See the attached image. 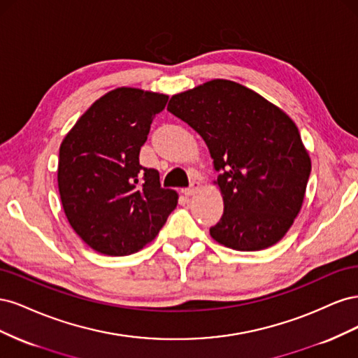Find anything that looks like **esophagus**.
I'll return each mask as SVG.
<instances>
[{
	"label": "esophagus",
	"mask_w": 358,
	"mask_h": 358,
	"mask_svg": "<svg viewBox=\"0 0 358 358\" xmlns=\"http://www.w3.org/2000/svg\"><path fill=\"white\" fill-rule=\"evenodd\" d=\"M200 188H201V185H200V182H197V180H192L191 182V185H189V188H187L185 191V196L187 197H191V196H196V194L200 191Z\"/></svg>",
	"instance_id": "esophagus-1"
}]
</instances>
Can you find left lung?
Instances as JSON below:
<instances>
[{"mask_svg":"<svg viewBox=\"0 0 358 358\" xmlns=\"http://www.w3.org/2000/svg\"><path fill=\"white\" fill-rule=\"evenodd\" d=\"M167 110L201 136L220 171L224 200L212 239L234 251H262L300 213L310 157L294 121L258 92L213 79L175 94Z\"/></svg>","mask_w":358,"mask_h":358,"instance_id":"1","label":"left lung"}]
</instances>
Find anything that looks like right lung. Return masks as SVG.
Segmentation results:
<instances>
[{"instance_id":"right-lung-1","label":"right lung","mask_w":358,"mask_h":358,"mask_svg":"<svg viewBox=\"0 0 358 358\" xmlns=\"http://www.w3.org/2000/svg\"><path fill=\"white\" fill-rule=\"evenodd\" d=\"M169 95L131 86L112 90L86 110L59 146L58 189L80 239L104 255H129L152 242L178 192L140 166V148Z\"/></svg>"}]
</instances>
